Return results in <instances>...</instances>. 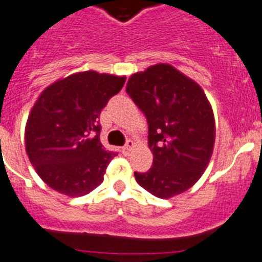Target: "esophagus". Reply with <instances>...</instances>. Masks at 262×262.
Returning <instances> with one entry per match:
<instances>
[{
    "label": "esophagus",
    "mask_w": 262,
    "mask_h": 262,
    "mask_svg": "<svg viewBox=\"0 0 262 262\" xmlns=\"http://www.w3.org/2000/svg\"><path fill=\"white\" fill-rule=\"evenodd\" d=\"M134 147H136V143H134V141L129 139L128 142H126V145L123 147V150H124V152H125V154H129L132 150H133Z\"/></svg>",
    "instance_id": "34e87169"
}]
</instances>
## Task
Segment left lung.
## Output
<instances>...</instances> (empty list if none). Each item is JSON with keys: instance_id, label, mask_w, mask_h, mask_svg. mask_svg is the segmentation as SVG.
I'll return each instance as SVG.
<instances>
[{"instance_id": "obj_1", "label": "left lung", "mask_w": 262, "mask_h": 262, "mask_svg": "<svg viewBox=\"0 0 262 262\" xmlns=\"http://www.w3.org/2000/svg\"><path fill=\"white\" fill-rule=\"evenodd\" d=\"M126 92L146 115L152 167L134 172L139 186L169 199L198 182L216 139L213 110L198 82L168 63L129 77Z\"/></svg>"}]
</instances>
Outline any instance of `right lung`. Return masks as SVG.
<instances>
[{
  "label": "right lung",
  "mask_w": 262,
  "mask_h": 262,
  "mask_svg": "<svg viewBox=\"0 0 262 262\" xmlns=\"http://www.w3.org/2000/svg\"><path fill=\"white\" fill-rule=\"evenodd\" d=\"M125 80L84 71L57 80L38 95L27 119L24 142L31 164L49 187L76 198L103 182L116 154L101 143L98 119Z\"/></svg>",
  "instance_id": "obj_1"
}]
</instances>
